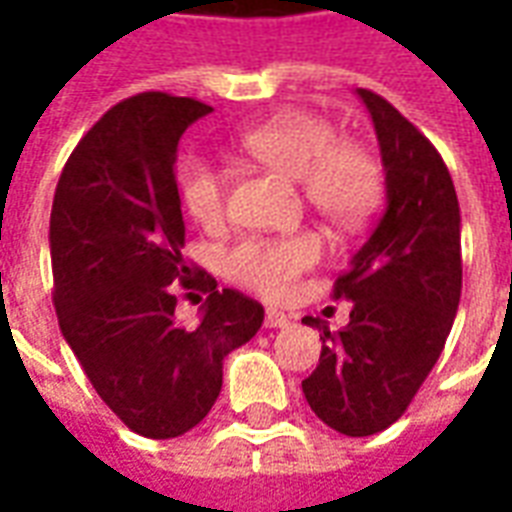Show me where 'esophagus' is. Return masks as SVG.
Instances as JSON below:
<instances>
[{
  "label": "esophagus",
  "instance_id": "1",
  "mask_svg": "<svg viewBox=\"0 0 512 512\" xmlns=\"http://www.w3.org/2000/svg\"><path fill=\"white\" fill-rule=\"evenodd\" d=\"M288 323H290V315H285V312L277 310V307H268L266 310L268 329H282V326H288Z\"/></svg>",
  "mask_w": 512,
  "mask_h": 512
}]
</instances>
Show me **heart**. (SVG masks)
<instances>
[{
  "instance_id": "b5f03b06",
  "label": "heart",
  "mask_w": 512,
  "mask_h": 512,
  "mask_svg": "<svg viewBox=\"0 0 512 512\" xmlns=\"http://www.w3.org/2000/svg\"><path fill=\"white\" fill-rule=\"evenodd\" d=\"M241 145L252 158L299 180L304 200L329 222L356 227L376 211L384 172L378 158L354 139H337L329 120L279 115L249 128ZM183 208L200 227H219L227 216V169L213 158L189 156L178 169ZM323 241L312 230L293 235H249L224 252L227 277L266 299H285L301 274L321 263Z\"/></svg>"
}]
</instances>
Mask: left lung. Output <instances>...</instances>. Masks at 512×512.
<instances>
[{
  "instance_id": "left-lung-1",
  "label": "left lung",
  "mask_w": 512,
  "mask_h": 512,
  "mask_svg": "<svg viewBox=\"0 0 512 512\" xmlns=\"http://www.w3.org/2000/svg\"><path fill=\"white\" fill-rule=\"evenodd\" d=\"M376 126L386 172V211L334 282L354 304L329 332L321 359L301 381L310 408L345 436H373L403 417L439 362L461 301V208L450 169L430 139L386 98L359 90Z\"/></svg>"
}]
</instances>
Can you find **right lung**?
Segmentation results:
<instances>
[{
	"instance_id": "right-lung-1",
	"label": "right lung",
	"mask_w": 512,
	"mask_h": 512,
	"mask_svg": "<svg viewBox=\"0 0 512 512\" xmlns=\"http://www.w3.org/2000/svg\"><path fill=\"white\" fill-rule=\"evenodd\" d=\"M208 112L167 93L120 101L76 145L51 205L62 337L101 400L147 439L200 425L222 392L224 356L263 326L255 299L216 290L180 255L178 142ZM178 289L206 296L197 327L174 321Z\"/></svg>"
}]
</instances>
